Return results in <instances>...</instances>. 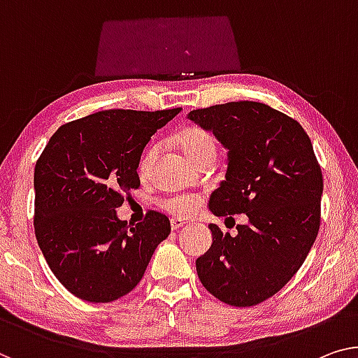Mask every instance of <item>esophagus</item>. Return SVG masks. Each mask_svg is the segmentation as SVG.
Wrapping results in <instances>:
<instances>
[{
    "instance_id": "esophagus-1",
    "label": "esophagus",
    "mask_w": 358,
    "mask_h": 358,
    "mask_svg": "<svg viewBox=\"0 0 358 358\" xmlns=\"http://www.w3.org/2000/svg\"><path fill=\"white\" fill-rule=\"evenodd\" d=\"M185 225H186V222L181 220V218H172V220H170V227H172L173 231L180 230V228L185 227Z\"/></svg>"
}]
</instances>
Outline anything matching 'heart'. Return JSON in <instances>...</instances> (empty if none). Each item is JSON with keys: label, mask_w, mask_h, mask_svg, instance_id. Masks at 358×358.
<instances>
[{"label": "heart", "mask_w": 358, "mask_h": 358, "mask_svg": "<svg viewBox=\"0 0 358 358\" xmlns=\"http://www.w3.org/2000/svg\"><path fill=\"white\" fill-rule=\"evenodd\" d=\"M175 143L180 146V149L183 151L186 159H188L191 164L199 161L202 156H207V154H213V156H215L217 151L215 136L201 127H188L180 130L177 135H175ZM154 157H156V148H151L145 154V157L141 159L140 170L143 173L151 167ZM162 207L167 212L172 213V215L186 217L191 215V213L197 209V201L191 196H173L162 201Z\"/></svg>", "instance_id": "1"}]
</instances>
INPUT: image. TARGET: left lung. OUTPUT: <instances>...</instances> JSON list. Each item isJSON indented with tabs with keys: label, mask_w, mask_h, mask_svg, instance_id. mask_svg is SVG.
<instances>
[{
	"label": "left lung",
	"mask_w": 358,
	"mask_h": 358,
	"mask_svg": "<svg viewBox=\"0 0 358 358\" xmlns=\"http://www.w3.org/2000/svg\"><path fill=\"white\" fill-rule=\"evenodd\" d=\"M188 119L228 149L210 212L248 215L236 236L210 223L212 246L196 260L197 276L228 306H257L296 275L317 239L323 177L310 138L297 120L254 101L196 109Z\"/></svg>",
	"instance_id": "left-lung-1"
}]
</instances>
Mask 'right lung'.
<instances>
[{"instance_id":"add662e5","label":"right lung","mask_w":358,"mask_h":358,"mask_svg":"<svg viewBox=\"0 0 358 358\" xmlns=\"http://www.w3.org/2000/svg\"><path fill=\"white\" fill-rule=\"evenodd\" d=\"M180 110H101L59 127L43 149L34 175L35 236L52 273L78 299L128 294L170 234L161 212L130 227L115 209L140 188L143 149Z\"/></svg>"}]
</instances>
